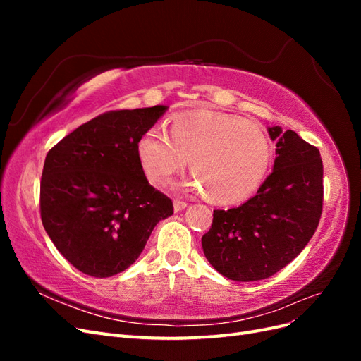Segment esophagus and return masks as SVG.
I'll use <instances>...</instances> for the list:
<instances>
[{"instance_id":"esophagus-1","label":"esophagus","mask_w":361,"mask_h":361,"mask_svg":"<svg viewBox=\"0 0 361 361\" xmlns=\"http://www.w3.org/2000/svg\"><path fill=\"white\" fill-rule=\"evenodd\" d=\"M173 204H174V211H176V212H179V211L185 209V207H187V206H188V203H187V202H183V200H179V199H174Z\"/></svg>"}]
</instances>
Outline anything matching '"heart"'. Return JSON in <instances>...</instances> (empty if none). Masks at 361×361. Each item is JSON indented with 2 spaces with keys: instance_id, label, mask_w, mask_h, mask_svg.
<instances>
[{
  "instance_id": "b5f03b06",
  "label": "heart",
  "mask_w": 361,
  "mask_h": 361,
  "mask_svg": "<svg viewBox=\"0 0 361 361\" xmlns=\"http://www.w3.org/2000/svg\"><path fill=\"white\" fill-rule=\"evenodd\" d=\"M169 135L152 128L138 138V158L152 182H170L190 158L188 187L212 203L233 204L248 199L267 176L271 141L251 120L211 110L179 113L169 120Z\"/></svg>"
}]
</instances>
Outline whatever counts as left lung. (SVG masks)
Listing matches in <instances>:
<instances>
[{"label":"left lung","mask_w":361,"mask_h":361,"mask_svg":"<svg viewBox=\"0 0 361 361\" xmlns=\"http://www.w3.org/2000/svg\"><path fill=\"white\" fill-rule=\"evenodd\" d=\"M277 141L274 170L257 194L232 209H215L202 247L224 277L255 281L274 276L307 245L324 204V166L318 147L293 130L268 129Z\"/></svg>","instance_id":"obj_1"}]
</instances>
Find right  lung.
<instances>
[{"label": "right lung", "mask_w": 361, "mask_h": 361, "mask_svg": "<svg viewBox=\"0 0 361 361\" xmlns=\"http://www.w3.org/2000/svg\"><path fill=\"white\" fill-rule=\"evenodd\" d=\"M167 106L106 111L60 140L45 158L40 218L60 253L92 277L125 271L173 202L147 182L137 143Z\"/></svg>", "instance_id": "1"}]
</instances>
